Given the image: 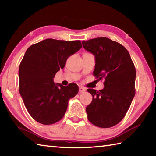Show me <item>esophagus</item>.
I'll use <instances>...</instances> for the list:
<instances>
[{
	"mask_svg": "<svg viewBox=\"0 0 156 156\" xmlns=\"http://www.w3.org/2000/svg\"><path fill=\"white\" fill-rule=\"evenodd\" d=\"M85 91H86V89L84 87H80L79 88V92H80V93H83V92H84Z\"/></svg>",
	"mask_w": 156,
	"mask_h": 156,
	"instance_id": "obj_1",
	"label": "esophagus"
}]
</instances>
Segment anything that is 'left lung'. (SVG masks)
Returning <instances> with one entry per match:
<instances>
[{"instance_id": "8db88e82", "label": "left lung", "mask_w": 156, "mask_h": 156, "mask_svg": "<svg viewBox=\"0 0 156 156\" xmlns=\"http://www.w3.org/2000/svg\"><path fill=\"white\" fill-rule=\"evenodd\" d=\"M82 45L95 56L93 75L105 80L102 90H87L92 96L86 108L88 119L99 127H113L124 118L135 94L134 64L124 46L107 37L82 41Z\"/></svg>"}]
</instances>
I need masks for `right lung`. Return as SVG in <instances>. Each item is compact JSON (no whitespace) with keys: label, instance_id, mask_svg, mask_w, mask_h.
I'll use <instances>...</instances> for the list:
<instances>
[{"label":"right lung","instance_id":"add662e5","mask_svg":"<svg viewBox=\"0 0 156 156\" xmlns=\"http://www.w3.org/2000/svg\"><path fill=\"white\" fill-rule=\"evenodd\" d=\"M82 46L80 41L47 39L29 47L19 68V92L28 112L36 121L51 125L60 121L69 98L78 92L77 84H55L54 78L68 57Z\"/></svg>","mask_w":156,"mask_h":156}]
</instances>
